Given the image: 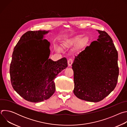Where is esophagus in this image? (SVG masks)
I'll return each instance as SVG.
<instances>
[{
	"label": "esophagus",
	"mask_w": 127,
	"mask_h": 127,
	"mask_svg": "<svg viewBox=\"0 0 127 127\" xmlns=\"http://www.w3.org/2000/svg\"><path fill=\"white\" fill-rule=\"evenodd\" d=\"M73 59H69L68 60V66H71V65L72 64V63H73Z\"/></svg>",
	"instance_id": "obj_1"
}]
</instances>
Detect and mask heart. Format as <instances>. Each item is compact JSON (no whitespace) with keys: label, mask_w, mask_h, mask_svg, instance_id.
Returning <instances> with one entry per match:
<instances>
[{"label":"heart","mask_w":127,"mask_h":127,"mask_svg":"<svg viewBox=\"0 0 127 127\" xmlns=\"http://www.w3.org/2000/svg\"><path fill=\"white\" fill-rule=\"evenodd\" d=\"M81 37H82V35L81 34H79V35H75L73 37L66 39L63 41L62 46L65 48H70V47L73 46L77 42H78L81 39ZM87 41H88V40L87 38H84L82 39V40H81L79 41V42L78 43V47L80 48L82 47L87 43ZM56 50L58 51H60V48L59 47H57L56 48Z\"/></svg>","instance_id":"obj_1"}]
</instances>
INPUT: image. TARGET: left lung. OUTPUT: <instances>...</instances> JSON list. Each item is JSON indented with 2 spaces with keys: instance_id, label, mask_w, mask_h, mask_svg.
<instances>
[{
  "instance_id": "8db88e82",
  "label": "left lung",
  "mask_w": 127,
  "mask_h": 127,
  "mask_svg": "<svg viewBox=\"0 0 127 127\" xmlns=\"http://www.w3.org/2000/svg\"><path fill=\"white\" fill-rule=\"evenodd\" d=\"M99 35L75 57L73 93L78 98L98 102L115 89L119 74L118 54L110 36L97 30Z\"/></svg>"
}]
</instances>
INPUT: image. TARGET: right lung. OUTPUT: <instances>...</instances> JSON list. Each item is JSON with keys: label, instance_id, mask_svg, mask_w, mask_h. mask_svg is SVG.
Returning <instances> with one entry per match:
<instances>
[{"label": "right lung", "instance_id": "1", "mask_svg": "<svg viewBox=\"0 0 127 127\" xmlns=\"http://www.w3.org/2000/svg\"><path fill=\"white\" fill-rule=\"evenodd\" d=\"M46 31H28L14 48L10 65L11 85L27 101L41 102L55 92L54 79L68 66L66 58L57 61L49 59L50 43L43 39Z\"/></svg>", "mask_w": 127, "mask_h": 127}]
</instances>
